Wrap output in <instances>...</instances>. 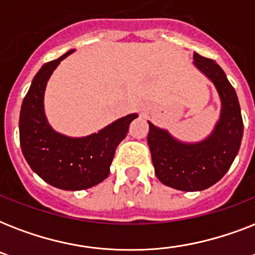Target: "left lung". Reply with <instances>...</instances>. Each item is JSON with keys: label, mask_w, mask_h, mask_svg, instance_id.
Segmentation results:
<instances>
[{"label": "left lung", "mask_w": 255, "mask_h": 255, "mask_svg": "<svg viewBox=\"0 0 255 255\" xmlns=\"http://www.w3.org/2000/svg\"><path fill=\"white\" fill-rule=\"evenodd\" d=\"M193 58L194 65L213 82L221 98V119L213 133L201 143L182 144L148 123V145L156 176L167 186L185 192L204 190L220 181L236 159L244 133L240 102L224 70L197 53Z\"/></svg>", "instance_id": "left-lung-1"}]
</instances>
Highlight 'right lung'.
Segmentation results:
<instances>
[{"instance_id": "1", "label": "right lung", "mask_w": 255, "mask_h": 255, "mask_svg": "<svg viewBox=\"0 0 255 255\" xmlns=\"http://www.w3.org/2000/svg\"><path fill=\"white\" fill-rule=\"evenodd\" d=\"M47 62L34 77L19 114V143L30 168L50 185L82 190L107 178L116 147L127 136L136 114L116 120L98 133L71 139L51 129L43 112L46 83L63 58Z\"/></svg>"}]
</instances>
